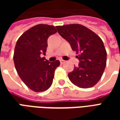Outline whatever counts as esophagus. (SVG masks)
I'll use <instances>...</instances> for the list:
<instances>
[{
  "label": "esophagus",
  "mask_w": 120,
  "mask_h": 120,
  "mask_svg": "<svg viewBox=\"0 0 120 120\" xmlns=\"http://www.w3.org/2000/svg\"><path fill=\"white\" fill-rule=\"evenodd\" d=\"M60 63H61V64H64V63L65 62V61H64V60H62V59L60 60Z\"/></svg>",
  "instance_id": "esophagus-1"
}]
</instances>
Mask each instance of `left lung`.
<instances>
[{
    "label": "left lung",
    "mask_w": 120,
    "mask_h": 120,
    "mask_svg": "<svg viewBox=\"0 0 120 120\" xmlns=\"http://www.w3.org/2000/svg\"><path fill=\"white\" fill-rule=\"evenodd\" d=\"M58 33L68 41L79 60L77 67L68 73L71 82L80 88H90L100 80L105 70L107 52L97 34L80 24L56 26Z\"/></svg>",
    "instance_id": "1"
}]
</instances>
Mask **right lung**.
Segmentation results:
<instances>
[{
  "label": "right lung",
  "instance_id": "add662e5",
  "mask_svg": "<svg viewBox=\"0 0 120 120\" xmlns=\"http://www.w3.org/2000/svg\"><path fill=\"white\" fill-rule=\"evenodd\" d=\"M57 32L53 26L38 24L24 33L18 39L13 60L16 70L23 82L34 92H42L52 83L56 68L60 61L50 62L45 55L47 39Z\"/></svg>",
  "mask_w": 120,
  "mask_h": 120
}]
</instances>
